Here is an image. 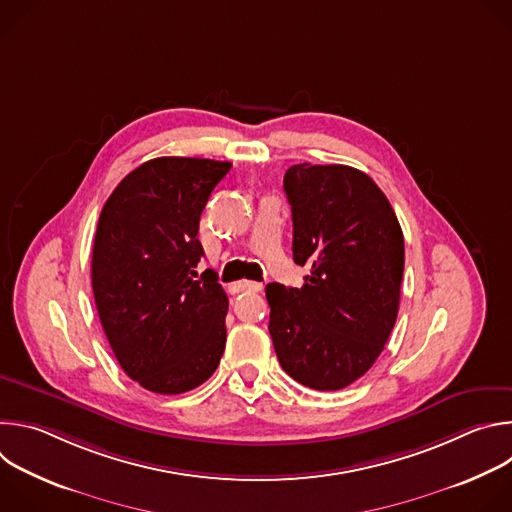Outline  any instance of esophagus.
Returning <instances> with one entry per match:
<instances>
[{
  "mask_svg": "<svg viewBox=\"0 0 512 512\" xmlns=\"http://www.w3.org/2000/svg\"><path fill=\"white\" fill-rule=\"evenodd\" d=\"M261 283L257 281H239V283H233L231 285V291L233 294H241V291H261Z\"/></svg>",
  "mask_w": 512,
  "mask_h": 512,
  "instance_id": "esophagus-1",
  "label": "esophagus"
}]
</instances>
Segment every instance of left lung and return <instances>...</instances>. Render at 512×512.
I'll return each instance as SVG.
<instances>
[{"instance_id":"8db88e82","label":"left lung","mask_w":512,"mask_h":512,"mask_svg":"<svg viewBox=\"0 0 512 512\" xmlns=\"http://www.w3.org/2000/svg\"><path fill=\"white\" fill-rule=\"evenodd\" d=\"M302 287L269 283V334L281 369L316 391L367 373L399 312L403 231L383 190L364 172L296 164L283 176Z\"/></svg>"}]
</instances>
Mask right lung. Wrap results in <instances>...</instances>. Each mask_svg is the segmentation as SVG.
I'll return each mask as SVG.
<instances>
[{
    "label": "right lung",
    "instance_id": "obj_1",
    "mask_svg": "<svg viewBox=\"0 0 512 512\" xmlns=\"http://www.w3.org/2000/svg\"><path fill=\"white\" fill-rule=\"evenodd\" d=\"M233 164L156 158L107 198L91 279L105 336L121 369L143 389L180 395L218 367L229 298L216 273L198 279L200 214Z\"/></svg>",
    "mask_w": 512,
    "mask_h": 512
}]
</instances>
